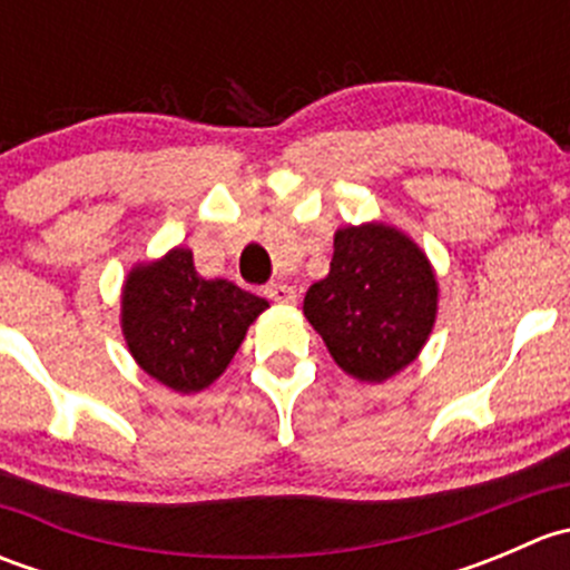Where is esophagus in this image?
Masks as SVG:
<instances>
[{"label": "esophagus", "instance_id": "esophagus-1", "mask_svg": "<svg viewBox=\"0 0 570 570\" xmlns=\"http://www.w3.org/2000/svg\"><path fill=\"white\" fill-rule=\"evenodd\" d=\"M264 295H267L273 303H284V306H289V303L297 301V289L295 286L284 284V281H275V284H269L267 289H264Z\"/></svg>", "mask_w": 570, "mask_h": 570}]
</instances>
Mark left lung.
Listing matches in <instances>:
<instances>
[{"instance_id": "left-lung-1", "label": "left lung", "mask_w": 570, "mask_h": 570, "mask_svg": "<svg viewBox=\"0 0 570 570\" xmlns=\"http://www.w3.org/2000/svg\"><path fill=\"white\" fill-rule=\"evenodd\" d=\"M439 312L424 250L386 223L338 228L331 273L312 284L303 314L355 381L383 383L422 353Z\"/></svg>"}]
</instances>
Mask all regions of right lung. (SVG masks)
<instances>
[{
  "label": "right lung",
  "mask_w": 570,
  "mask_h": 570,
  "mask_svg": "<svg viewBox=\"0 0 570 570\" xmlns=\"http://www.w3.org/2000/svg\"><path fill=\"white\" fill-rule=\"evenodd\" d=\"M264 297L226 278H200L193 250L174 248L129 269L120 327L142 372L181 394L204 392L232 364Z\"/></svg>",
  "instance_id": "add662e5"
}]
</instances>
